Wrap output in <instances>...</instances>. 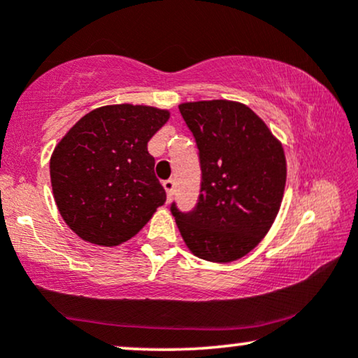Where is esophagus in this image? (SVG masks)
Instances as JSON below:
<instances>
[{"mask_svg":"<svg viewBox=\"0 0 358 358\" xmlns=\"http://www.w3.org/2000/svg\"><path fill=\"white\" fill-rule=\"evenodd\" d=\"M163 187L166 190V194H168V200H171V197H173V192H174V180L173 179L164 180Z\"/></svg>","mask_w":358,"mask_h":358,"instance_id":"34e87169","label":"esophagus"}]
</instances>
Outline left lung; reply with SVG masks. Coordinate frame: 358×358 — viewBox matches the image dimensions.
Masks as SVG:
<instances>
[{"instance_id":"1","label":"left lung","mask_w":358,"mask_h":358,"mask_svg":"<svg viewBox=\"0 0 358 358\" xmlns=\"http://www.w3.org/2000/svg\"><path fill=\"white\" fill-rule=\"evenodd\" d=\"M180 115L199 148L200 195L192 212L171 213L194 256L231 262L271 229L287 180L282 143L241 102H185Z\"/></svg>"}]
</instances>
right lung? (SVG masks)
I'll return each instance as SVG.
<instances>
[{"instance_id":"1","label":"right lung","mask_w":358,"mask_h":358,"mask_svg":"<svg viewBox=\"0 0 358 358\" xmlns=\"http://www.w3.org/2000/svg\"><path fill=\"white\" fill-rule=\"evenodd\" d=\"M168 119V110L150 106H104L78 120L55 146L53 197L81 239L119 246L166 202L148 141Z\"/></svg>"}]
</instances>
